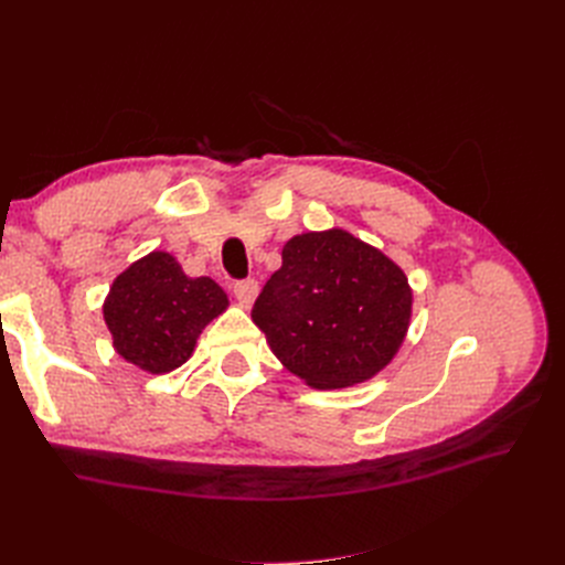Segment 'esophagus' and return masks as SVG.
I'll return each mask as SVG.
<instances>
[{
    "label": "esophagus",
    "instance_id": "1",
    "mask_svg": "<svg viewBox=\"0 0 565 565\" xmlns=\"http://www.w3.org/2000/svg\"><path fill=\"white\" fill-rule=\"evenodd\" d=\"M256 295H259V285H256V280L235 282V299H237V303L243 306V309H249V306L256 299Z\"/></svg>",
    "mask_w": 565,
    "mask_h": 565
}]
</instances>
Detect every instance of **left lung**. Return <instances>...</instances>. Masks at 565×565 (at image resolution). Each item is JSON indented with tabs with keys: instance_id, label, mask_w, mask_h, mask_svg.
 <instances>
[{
	"instance_id": "obj_1",
	"label": "left lung",
	"mask_w": 565,
	"mask_h": 565,
	"mask_svg": "<svg viewBox=\"0 0 565 565\" xmlns=\"http://www.w3.org/2000/svg\"><path fill=\"white\" fill-rule=\"evenodd\" d=\"M278 361L320 391L380 374L413 320V287L388 256L344 228L289 237L252 309Z\"/></svg>"
}]
</instances>
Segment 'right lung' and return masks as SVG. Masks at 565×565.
<instances>
[{
  "mask_svg": "<svg viewBox=\"0 0 565 565\" xmlns=\"http://www.w3.org/2000/svg\"><path fill=\"white\" fill-rule=\"evenodd\" d=\"M228 309L212 278L185 276L174 254L156 249L113 280L104 320L113 349L148 374L181 367L207 324Z\"/></svg>",
  "mask_w": 565,
  "mask_h": 565,
  "instance_id": "obj_1",
  "label": "right lung"
}]
</instances>
